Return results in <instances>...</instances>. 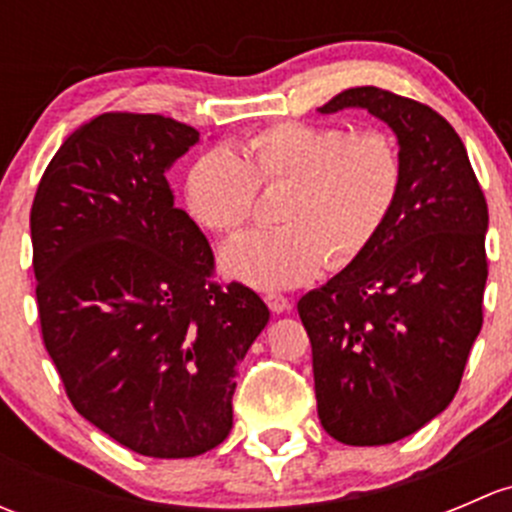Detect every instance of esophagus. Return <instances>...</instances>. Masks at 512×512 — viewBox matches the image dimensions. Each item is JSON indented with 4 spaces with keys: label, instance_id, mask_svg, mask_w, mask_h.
<instances>
[{
    "label": "esophagus",
    "instance_id": "34e87169",
    "mask_svg": "<svg viewBox=\"0 0 512 512\" xmlns=\"http://www.w3.org/2000/svg\"><path fill=\"white\" fill-rule=\"evenodd\" d=\"M265 302H267V307H270L275 314H282V312H287V309H289V299L285 297V294L270 292V294H265Z\"/></svg>",
    "mask_w": 512,
    "mask_h": 512
}]
</instances>
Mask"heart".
Returning a JSON list of instances; mask_svg holds the SVG:
<instances>
[{
	"label": "heart",
	"instance_id": "heart-1",
	"mask_svg": "<svg viewBox=\"0 0 512 512\" xmlns=\"http://www.w3.org/2000/svg\"><path fill=\"white\" fill-rule=\"evenodd\" d=\"M404 180L394 138L376 128L277 121L242 143L205 151L185 173L188 213L208 230L230 235L255 213L257 185L285 188L277 227L235 237L220 252L230 277L257 289H285L319 270L359 260L396 208Z\"/></svg>",
	"mask_w": 512,
	"mask_h": 512
}]
</instances>
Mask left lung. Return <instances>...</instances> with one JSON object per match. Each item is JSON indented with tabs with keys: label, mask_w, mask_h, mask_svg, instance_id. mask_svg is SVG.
I'll return each instance as SVG.
<instances>
[{
	"label": "left lung",
	"mask_w": 512,
	"mask_h": 512,
	"mask_svg": "<svg viewBox=\"0 0 512 512\" xmlns=\"http://www.w3.org/2000/svg\"><path fill=\"white\" fill-rule=\"evenodd\" d=\"M366 108L399 141L404 180L374 245L297 302L312 342L324 431L386 446L446 409L483 327L488 205L451 123L376 86L337 94L319 113Z\"/></svg>",
	"instance_id": "1"
}]
</instances>
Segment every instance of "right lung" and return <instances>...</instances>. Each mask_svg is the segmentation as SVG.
<instances>
[{"label": "right lung", "instance_id": "1", "mask_svg": "<svg viewBox=\"0 0 512 512\" xmlns=\"http://www.w3.org/2000/svg\"><path fill=\"white\" fill-rule=\"evenodd\" d=\"M200 133L158 113H101L46 165L32 205L44 347L86 421L151 458H193L232 428L237 364L270 322L213 282L170 165Z\"/></svg>", "mask_w": 512, "mask_h": 512}]
</instances>
